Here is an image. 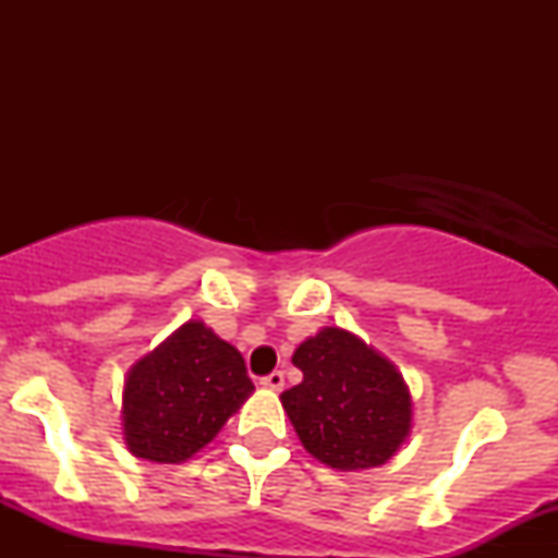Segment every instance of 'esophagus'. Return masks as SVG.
<instances>
[{
    "instance_id": "1",
    "label": "esophagus",
    "mask_w": 558,
    "mask_h": 558,
    "mask_svg": "<svg viewBox=\"0 0 558 558\" xmlns=\"http://www.w3.org/2000/svg\"><path fill=\"white\" fill-rule=\"evenodd\" d=\"M262 386L272 388V390H280V388L286 386V377H283V373H280V369H275V373L262 377Z\"/></svg>"
}]
</instances>
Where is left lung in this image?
<instances>
[{"instance_id": "1", "label": "left lung", "mask_w": 558, "mask_h": 558, "mask_svg": "<svg viewBox=\"0 0 558 558\" xmlns=\"http://www.w3.org/2000/svg\"><path fill=\"white\" fill-rule=\"evenodd\" d=\"M304 380L280 393L301 444L336 470L386 464L412 427L403 377L351 332L319 330L293 354Z\"/></svg>"}]
</instances>
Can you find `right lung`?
<instances>
[{
    "mask_svg": "<svg viewBox=\"0 0 558 558\" xmlns=\"http://www.w3.org/2000/svg\"><path fill=\"white\" fill-rule=\"evenodd\" d=\"M252 390L239 351L202 323H185L128 373L125 444L149 462H183L220 433Z\"/></svg>",
    "mask_w": 558,
    "mask_h": 558,
    "instance_id": "right-lung-1",
    "label": "right lung"
}]
</instances>
